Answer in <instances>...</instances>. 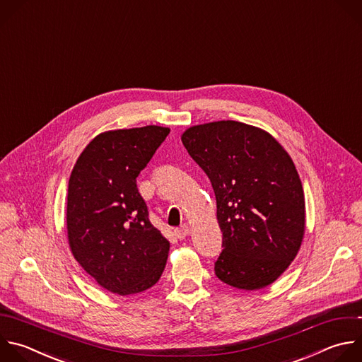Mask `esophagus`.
Listing matches in <instances>:
<instances>
[{
  "label": "esophagus",
  "mask_w": 362,
  "mask_h": 362,
  "mask_svg": "<svg viewBox=\"0 0 362 362\" xmlns=\"http://www.w3.org/2000/svg\"><path fill=\"white\" fill-rule=\"evenodd\" d=\"M175 234H176V237H177L179 240L186 238V237H187V234H189V227H187L186 224H183V226H180L179 228H176V230H175Z\"/></svg>",
  "instance_id": "esophagus-1"
}]
</instances>
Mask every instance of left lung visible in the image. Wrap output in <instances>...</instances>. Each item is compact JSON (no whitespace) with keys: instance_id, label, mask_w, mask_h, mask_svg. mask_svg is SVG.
<instances>
[{"instance_id":"8db88e82","label":"left lung","mask_w":362,"mask_h":362,"mask_svg":"<svg viewBox=\"0 0 362 362\" xmlns=\"http://www.w3.org/2000/svg\"><path fill=\"white\" fill-rule=\"evenodd\" d=\"M182 142L214 190L223 233L216 276L246 291L273 284L305 233L304 190L293 159L267 131L237 120L190 127Z\"/></svg>"}]
</instances>
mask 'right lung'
<instances>
[{
	"label": "right lung",
	"mask_w": 362,
	"mask_h": 362,
	"mask_svg": "<svg viewBox=\"0 0 362 362\" xmlns=\"http://www.w3.org/2000/svg\"><path fill=\"white\" fill-rule=\"evenodd\" d=\"M169 132L158 125L102 132L72 169L68 245L81 267L113 294L142 293L165 270L170 243L149 221L136 177Z\"/></svg>",
	"instance_id": "1"
}]
</instances>
